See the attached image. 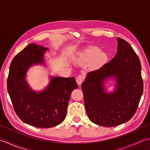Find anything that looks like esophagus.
<instances>
[{"label": "esophagus", "instance_id": "1", "mask_svg": "<svg viewBox=\"0 0 150 150\" xmlns=\"http://www.w3.org/2000/svg\"><path fill=\"white\" fill-rule=\"evenodd\" d=\"M84 75H79L78 77L76 79V82H77V83L79 86L81 85V84L82 83V82L84 81Z\"/></svg>", "mask_w": 150, "mask_h": 150}]
</instances>
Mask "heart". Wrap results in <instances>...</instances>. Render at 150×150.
I'll return each mask as SVG.
<instances>
[{"label": "heart", "mask_w": 150, "mask_h": 150, "mask_svg": "<svg viewBox=\"0 0 150 150\" xmlns=\"http://www.w3.org/2000/svg\"><path fill=\"white\" fill-rule=\"evenodd\" d=\"M108 59L106 53L100 52V50L95 46H90L79 52L74 57V62L79 65H83L93 61L94 65L98 66Z\"/></svg>", "instance_id": "1"}]
</instances>
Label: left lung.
Instances as JSON below:
<instances>
[{"label": "left lung", "instance_id": "8db88e82", "mask_svg": "<svg viewBox=\"0 0 150 150\" xmlns=\"http://www.w3.org/2000/svg\"><path fill=\"white\" fill-rule=\"evenodd\" d=\"M114 58L100 69L88 73L82 84L84 106L92 122L105 127L119 126L132 118L143 93L141 64L130 44L117 38ZM112 80L115 90L105 83Z\"/></svg>", "mask_w": 150, "mask_h": 150}]
</instances>
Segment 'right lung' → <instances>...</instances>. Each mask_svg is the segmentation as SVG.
Returning a JSON list of instances; mask_svg holds the SVG:
<instances>
[{
	"label": "right lung",
	"mask_w": 150,
	"mask_h": 150,
	"mask_svg": "<svg viewBox=\"0 0 150 150\" xmlns=\"http://www.w3.org/2000/svg\"><path fill=\"white\" fill-rule=\"evenodd\" d=\"M49 48L30 44L12 60L7 88L15 113L21 120L36 128H48L62 123L67 113L71 92L78 86L74 77L50 76L41 91L33 90L26 81L30 67L45 65L44 53Z\"/></svg>",
	"instance_id": "right-lung-1"
}]
</instances>
